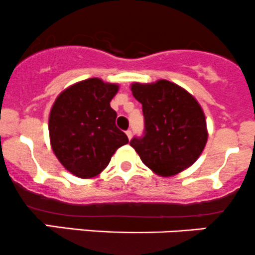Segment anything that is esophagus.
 <instances>
[{"label":"esophagus","instance_id":"1","mask_svg":"<svg viewBox=\"0 0 255 255\" xmlns=\"http://www.w3.org/2000/svg\"><path fill=\"white\" fill-rule=\"evenodd\" d=\"M127 136L128 137V139H131V137H132V131L128 130V131H127Z\"/></svg>","mask_w":255,"mask_h":255}]
</instances>
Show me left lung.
I'll return each mask as SVG.
<instances>
[{"label":"left lung","mask_w":255,"mask_h":255,"mask_svg":"<svg viewBox=\"0 0 255 255\" xmlns=\"http://www.w3.org/2000/svg\"><path fill=\"white\" fill-rule=\"evenodd\" d=\"M131 91L144 117L143 136L130 141L142 163L159 176H172L192 165L208 139L203 109L196 98L168 80L133 83Z\"/></svg>","instance_id":"left-lung-1"}]
</instances>
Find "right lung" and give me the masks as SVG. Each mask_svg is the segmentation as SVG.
Returning a JSON list of instances; mask_svg holds the SVG:
<instances>
[{"instance_id": "obj_1", "label": "right lung", "mask_w": 255, "mask_h": 255, "mask_svg": "<svg viewBox=\"0 0 255 255\" xmlns=\"http://www.w3.org/2000/svg\"><path fill=\"white\" fill-rule=\"evenodd\" d=\"M119 85L98 78L87 79L65 89L54 101L48 119L53 153L75 176H98L119 147L128 142L117 128L111 101Z\"/></svg>"}]
</instances>
